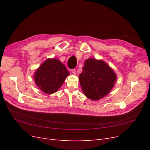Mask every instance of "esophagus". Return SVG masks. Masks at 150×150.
I'll list each match as a JSON object with an SVG mask.
<instances>
[{"mask_svg":"<svg viewBox=\"0 0 150 150\" xmlns=\"http://www.w3.org/2000/svg\"><path fill=\"white\" fill-rule=\"evenodd\" d=\"M71 72H72V74H76V70L75 69H72L71 70Z\"/></svg>","mask_w":150,"mask_h":150,"instance_id":"34e87169","label":"esophagus"}]
</instances>
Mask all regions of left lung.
I'll list each match as a JSON object with an SVG mask.
<instances>
[{
	"label": "left lung",
	"mask_w": 150,
	"mask_h": 150,
	"mask_svg": "<svg viewBox=\"0 0 150 150\" xmlns=\"http://www.w3.org/2000/svg\"><path fill=\"white\" fill-rule=\"evenodd\" d=\"M116 78L115 72L106 62L89 58L84 61L79 79L85 96L91 100L98 101L110 93Z\"/></svg>",
	"instance_id": "obj_1"
}]
</instances>
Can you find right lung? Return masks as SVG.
Listing matches in <instances>:
<instances>
[{
	"label": "right lung",
	"mask_w": 150,
	"mask_h": 150,
	"mask_svg": "<svg viewBox=\"0 0 150 150\" xmlns=\"http://www.w3.org/2000/svg\"><path fill=\"white\" fill-rule=\"evenodd\" d=\"M69 75V72L59 60L49 58L38 68L34 79L41 91L51 94L57 91Z\"/></svg>",
	"instance_id": "add662e5"
}]
</instances>
